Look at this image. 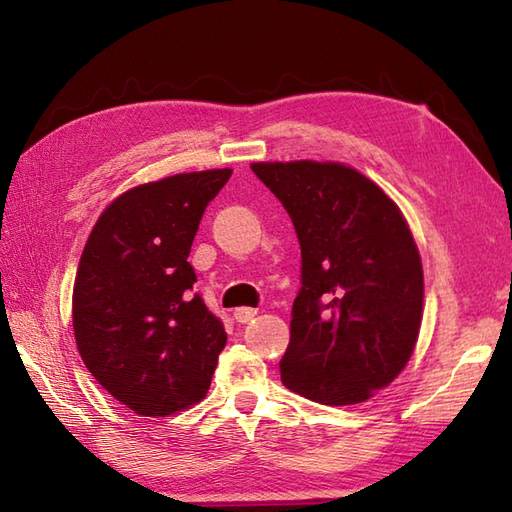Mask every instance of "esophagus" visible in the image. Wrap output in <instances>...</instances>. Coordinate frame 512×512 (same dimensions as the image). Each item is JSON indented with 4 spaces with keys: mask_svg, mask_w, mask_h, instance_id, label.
I'll return each instance as SVG.
<instances>
[{
    "mask_svg": "<svg viewBox=\"0 0 512 512\" xmlns=\"http://www.w3.org/2000/svg\"><path fill=\"white\" fill-rule=\"evenodd\" d=\"M257 314V310L255 308H237L235 312H233V319L237 321V323H248L250 319H253Z\"/></svg>",
    "mask_w": 512,
    "mask_h": 512,
    "instance_id": "1",
    "label": "esophagus"
}]
</instances>
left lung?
<instances>
[{
	"mask_svg": "<svg viewBox=\"0 0 512 512\" xmlns=\"http://www.w3.org/2000/svg\"><path fill=\"white\" fill-rule=\"evenodd\" d=\"M301 246L281 383L321 405H356L387 387L416 345L422 264L398 206L339 162H255Z\"/></svg>",
	"mask_w": 512,
	"mask_h": 512,
	"instance_id": "1",
	"label": "left lung"
}]
</instances>
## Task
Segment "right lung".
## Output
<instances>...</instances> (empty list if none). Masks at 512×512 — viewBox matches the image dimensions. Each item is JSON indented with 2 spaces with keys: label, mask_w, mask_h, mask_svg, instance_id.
<instances>
[{
  "label": "right lung",
  "mask_w": 512,
  "mask_h": 512,
  "mask_svg": "<svg viewBox=\"0 0 512 512\" xmlns=\"http://www.w3.org/2000/svg\"><path fill=\"white\" fill-rule=\"evenodd\" d=\"M231 169L178 173L116 198L76 270L74 339L85 367L140 416H171L209 391L226 345L187 262L204 209Z\"/></svg>",
  "instance_id": "right-lung-1"
}]
</instances>
